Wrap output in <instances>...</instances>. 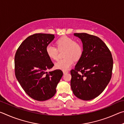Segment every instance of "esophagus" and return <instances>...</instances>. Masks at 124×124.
<instances>
[{"label":"esophagus","instance_id":"esophagus-1","mask_svg":"<svg viewBox=\"0 0 124 124\" xmlns=\"http://www.w3.org/2000/svg\"><path fill=\"white\" fill-rule=\"evenodd\" d=\"M63 73L64 74H67V73H68V70H63Z\"/></svg>","mask_w":124,"mask_h":124}]
</instances>
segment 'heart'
Masks as SVG:
<instances>
[{
    "mask_svg": "<svg viewBox=\"0 0 124 124\" xmlns=\"http://www.w3.org/2000/svg\"><path fill=\"white\" fill-rule=\"evenodd\" d=\"M58 49H65L63 59L60 60L54 64L55 68L63 70H68L74 63V60H78L81 57L83 49L79 43L74 39L68 37H62L56 42ZM53 45L49 44L46 47L47 55L51 60H56L58 58V50Z\"/></svg>",
    "mask_w": 124,
    "mask_h": 124,
    "instance_id": "b5f03b06",
    "label": "heart"
}]
</instances>
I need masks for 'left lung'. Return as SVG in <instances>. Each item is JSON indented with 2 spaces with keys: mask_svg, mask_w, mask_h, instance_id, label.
<instances>
[{
  "mask_svg": "<svg viewBox=\"0 0 124 124\" xmlns=\"http://www.w3.org/2000/svg\"><path fill=\"white\" fill-rule=\"evenodd\" d=\"M81 39V57L70 70V86L80 99L89 101L99 96L112 78L113 60L109 49L100 38L85 33H74Z\"/></svg>",
  "mask_w": 124,
  "mask_h": 124,
  "instance_id": "8db88e82",
  "label": "left lung"
}]
</instances>
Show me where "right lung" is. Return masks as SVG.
<instances>
[{
    "instance_id": "right-lung-1",
    "label": "right lung",
    "mask_w": 124,
    "mask_h": 124,
    "mask_svg": "<svg viewBox=\"0 0 124 124\" xmlns=\"http://www.w3.org/2000/svg\"><path fill=\"white\" fill-rule=\"evenodd\" d=\"M54 38V34L37 33L24 40L15 56V72L22 89L29 97L39 101L52 98L63 72L56 70L48 73L54 63L46 47Z\"/></svg>"
}]
</instances>
